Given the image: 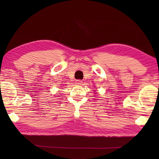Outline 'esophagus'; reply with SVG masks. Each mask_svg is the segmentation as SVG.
Wrapping results in <instances>:
<instances>
[{
    "label": "esophagus",
    "mask_w": 159,
    "mask_h": 159,
    "mask_svg": "<svg viewBox=\"0 0 159 159\" xmlns=\"http://www.w3.org/2000/svg\"><path fill=\"white\" fill-rule=\"evenodd\" d=\"M76 84H78V85H81V84H82V81H81V80H77Z\"/></svg>",
    "instance_id": "esophagus-1"
}]
</instances>
